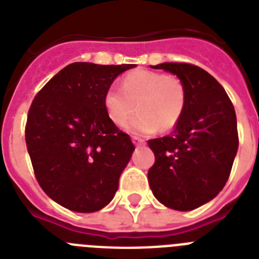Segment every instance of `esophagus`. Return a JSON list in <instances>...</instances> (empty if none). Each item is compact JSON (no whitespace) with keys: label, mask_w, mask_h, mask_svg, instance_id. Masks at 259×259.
<instances>
[{"label":"esophagus","mask_w":259,"mask_h":259,"mask_svg":"<svg viewBox=\"0 0 259 259\" xmlns=\"http://www.w3.org/2000/svg\"><path fill=\"white\" fill-rule=\"evenodd\" d=\"M132 141H134V144L135 145H143L144 143H145V141L143 140V139H141V137H139V136H132Z\"/></svg>","instance_id":"1"}]
</instances>
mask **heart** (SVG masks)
I'll use <instances>...</instances> for the list:
<instances>
[{
    "label": "heart",
    "mask_w": 259,
    "mask_h": 259,
    "mask_svg": "<svg viewBox=\"0 0 259 259\" xmlns=\"http://www.w3.org/2000/svg\"><path fill=\"white\" fill-rule=\"evenodd\" d=\"M107 115L123 127L135 110L139 113L128 123L134 134L170 131L178 124L187 104V91L179 77L150 70H135L123 79V88L111 85L105 93Z\"/></svg>",
    "instance_id": "b5f03b06"
}]
</instances>
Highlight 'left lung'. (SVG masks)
I'll list each match as a JSON object with an SVG mask.
<instances>
[{
	"label": "left lung",
	"instance_id": "obj_1",
	"mask_svg": "<svg viewBox=\"0 0 259 259\" xmlns=\"http://www.w3.org/2000/svg\"><path fill=\"white\" fill-rule=\"evenodd\" d=\"M182 80L187 104L170 136L148 141L155 162L150 189L167 207L188 211L209 202L230 178L239 148L235 107L223 87L191 63H161Z\"/></svg>",
	"mask_w": 259,
	"mask_h": 259
}]
</instances>
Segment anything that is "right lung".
Segmentation results:
<instances>
[{
  "instance_id": "obj_1",
  "label": "right lung",
  "mask_w": 259,
  "mask_h": 259,
  "mask_svg": "<svg viewBox=\"0 0 259 259\" xmlns=\"http://www.w3.org/2000/svg\"><path fill=\"white\" fill-rule=\"evenodd\" d=\"M135 65L75 62L38 91L28 110L26 144L36 180L61 206L101 210L115 196L135 145L109 118L104 97Z\"/></svg>"
}]
</instances>
